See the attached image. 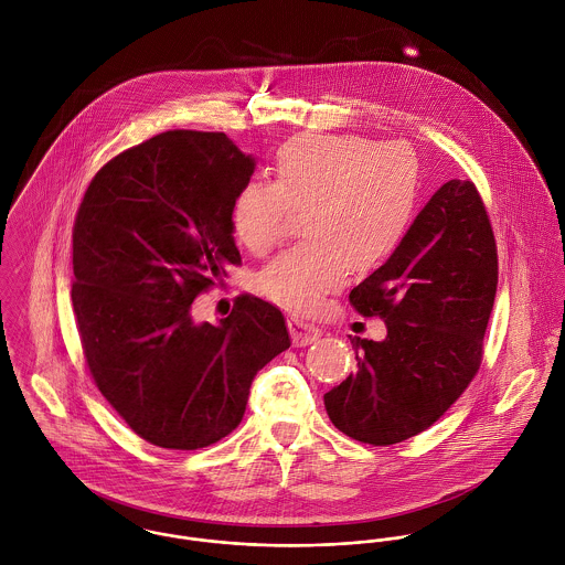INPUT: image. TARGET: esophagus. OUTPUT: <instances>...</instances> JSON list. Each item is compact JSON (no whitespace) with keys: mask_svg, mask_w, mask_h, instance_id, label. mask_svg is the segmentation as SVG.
Returning <instances> with one entry per match:
<instances>
[{"mask_svg":"<svg viewBox=\"0 0 565 565\" xmlns=\"http://www.w3.org/2000/svg\"><path fill=\"white\" fill-rule=\"evenodd\" d=\"M287 328H289L294 345H309L322 337V330L316 323L307 322L298 316L287 318Z\"/></svg>","mask_w":565,"mask_h":565,"instance_id":"esophagus-1","label":"esophagus"}]
</instances>
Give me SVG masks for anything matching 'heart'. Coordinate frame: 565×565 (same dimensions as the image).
Listing matches in <instances>:
<instances>
[{"mask_svg": "<svg viewBox=\"0 0 565 565\" xmlns=\"http://www.w3.org/2000/svg\"><path fill=\"white\" fill-rule=\"evenodd\" d=\"M419 202V161L404 141L302 132L274 161V184L249 182L233 202V228L252 254L282 242L307 211L300 243L258 278L271 302L311 313L356 271L381 267L404 242Z\"/></svg>", "mask_w": 565, "mask_h": 565, "instance_id": "heart-1", "label": "heart"}]
</instances>
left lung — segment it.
I'll return each mask as SVG.
<instances>
[{
	"mask_svg": "<svg viewBox=\"0 0 565 565\" xmlns=\"http://www.w3.org/2000/svg\"><path fill=\"white\" fill-rule=\"evenodd\" d=\"M498 285V254L470 180H448L413 220L401 247L350 291L379 316L383 341L354 337L356 372L326 396L348 437L390 446L433 426L481 367Z\"/></svg>",
	"mask_w": 565,
	"mask_h": 565,
	"instance_id": "1",
	"label": "left lung"
}]
</instances>
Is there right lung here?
I'll list each match as a JSON object with an SVG mask.
<instances>
[{
  "label": "right lung",
  "mask_w": 565,
  "mask_h": 565,
  "mask_svg": "<svg viewBox=\"0 0 565 565\" xmlns=\"http://www.w3.org/2000/svg\"><path fill=\"white\" fill-rule=\"evenodd\" d=\"M254 167L224 132L169 130L106 162L82 198L72 302L86 365L154 446L198 450L233 433L256 372L291 345L260 298H237L217 323L191 316L242 263L231 213Z\"/></svg>",
  "instance_id": "right-lung-1"
}]
</instances>
